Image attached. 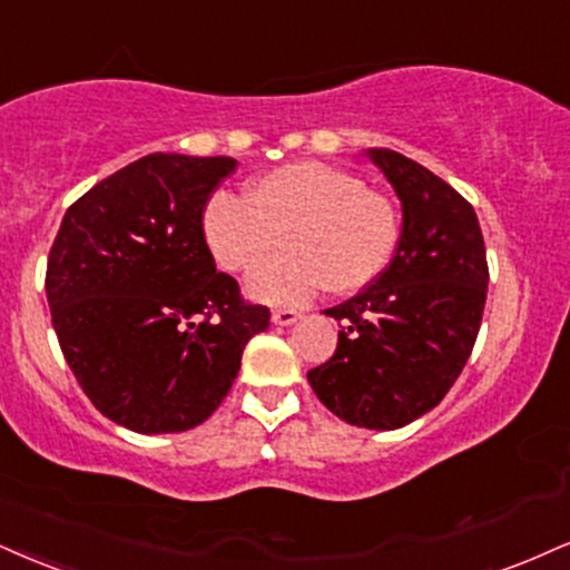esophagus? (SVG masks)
I'll return each instance as SVG.
<instances>
[{"mask_svg": "<svg viewBox=\"0 0 570 570\" xmlns=\"http://www.w3.org/2000/svg\"><path fill=\"white\" fill-rule=\"evenodd\" d=\"M303 318V313H297V311H273V324L276 326H292V324H297V321Z\"/></svg>", "mask_w": 570, "mask_h": 570, "instance_id": "1", "label": "esophagus"}]
</instances>
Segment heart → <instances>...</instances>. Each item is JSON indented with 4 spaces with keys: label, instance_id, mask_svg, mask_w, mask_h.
I'll use <instances>...</instances> for the list:
<instances>
[{
    "label": "heart",
    "instance_id": "obj_1",
    "mask_svg": "<svg viewBox=\"0 0 570 570\" xmlns=\"http://www.w3.org/2000/svg\"><path fill=\"white\" fill-rule=\"evenodd\" d=\"M202 238L215 265L244 273L276 249L246 281L249 297L267 305H303L324 286L347 297L374 284L393 263L397 215L358 175L321 161L273 169L246 188L209 196Z\"/></svg>",
    "mask_w": 570,
    "mask_h": 570
}]
</instances>
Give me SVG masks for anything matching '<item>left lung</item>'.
I'll return each instance as SVG.
<instances>
[{
  "mask_svg": "<svg viewBox=\"0 0 570 570\" xmlns=\"http://www.w3.org/2000/svg\"><path fill=\"white\" fill-rule=\"evenodd\" d=\"M366 156L401 198V238L374 284L324 311L342 324L337 351L307 382L347 424L397 430L435 409L462 374L481 328L489 263L468 198L395 150Z\"/></svg>",
  "mask_w": 570,
  "mask_h": 570,
  "instance_id": "1",
  "label": "left lung"
}]
</instances>
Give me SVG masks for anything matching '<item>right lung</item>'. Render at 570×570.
Segmentation results:
<instances>
[{
    "mask_svg": "<svg viewBox=\"0 0 570 570\" xmlns=\"http://www.w3.org/2000/svg\"><path fill=\"white\" fill-rule=\"evenodd\" d=\"M230 156L148 154L68 207L47 303L68 366L102 416L142 435L209 420L271 324L217 273L202 209Z\"/></svg>",
    "mask_w": 570,
    "mask_h": 570,
    "instance_id": "add662e5",
    "label": "right lung"
}]
</instances>
